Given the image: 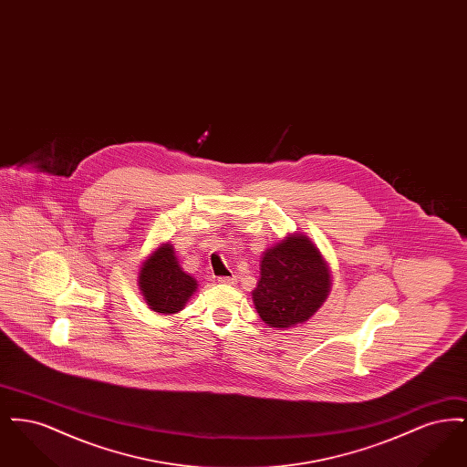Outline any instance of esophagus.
<instances>
[{
  "mask_svg": "<svg viewBox=\"0 0 467 467\" xmlns=\"http://www.w3.org/2000/svg\"><path fill=\"white\" fill-rule=\"evenodd\" d=\"M219 284H223V285H234L236 284V276L234 275L233 276H221Z\"/></svg>",
  "mask_w": 467,
  "mask_h": 467,
  "instance_id": "obj_1",
  "label": "esophagus"
}]
</instances>
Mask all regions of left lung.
Instances as JSON below:
<instances>
[{"label":"left lung","instance_id":"1","mask_svg":"<svg viewBox=\"0 0 467 467\" xmlns=\"http://www.w3.org/2000/svg\"><path fill=\"white\" fill-rule=\"evenodd\" d=\"M331 284V269L317 244L292 233L263 252L252 301L269 327L289 329L310 320L326 303Z\"/></svg>","mask_w":467,"mask_h":467}]
</instances>
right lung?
Listing matches in <instances>:
<instances>
[{
	"mask_svg": "<svg viewBox=\"0 0 467 467\" xmlns=\"http://www.w3.org/2000/svg\"><path fill=\"white\" fill-rule=\"evenodd\" d=\"M138 287L150 310L159 315H175L196 294L198 282L180 267L173 244L166 242L141 263Z\"/></svg>",
	"mask_w": 467,
	"mask_h": 467,
	"instance_id": "add662e5",
	"label": "right lung"
}]
</instances>
